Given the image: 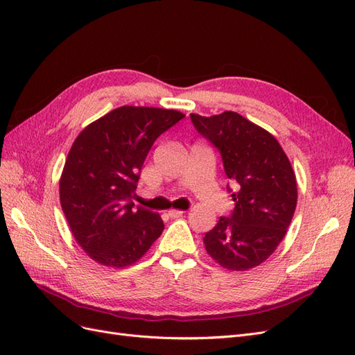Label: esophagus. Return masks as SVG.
Listing matches in <instances>:
<instances>
[{"label": "esophagus", "mask_w": 355, "mask_h": 355, "mask_svg": "<svg viewBox=\"0 0 355 355\" xmlns=\"http://www.w3.org/2000/svg\"><path fill=\"white\" fill-rule=\"evenodd\" d=\"M182 214H183V211H180V209H170V211L167 212V216H168L170 218H179Z\"/></svg>", "instance_id": "esophagus-1"}]
</instances>
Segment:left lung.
<instances>
[{"label":"left lung","instance_id":"left-lung-1","mask_svg":"<svg viewBox=\"0 0 355 355\" xmlns=\"http://www.w3.org/2000/svg\"><path fill=\"white\" fill-rule=\"evenodd\" d=\"M191 121L218 150L236 204L205 233V249L232 271L258 266L284 239L294 216L297 183L290 160L271 134L236 112L209 118L192 113Z\"/></svg>","mask_w":355,"mask_h":355}]
</instances>
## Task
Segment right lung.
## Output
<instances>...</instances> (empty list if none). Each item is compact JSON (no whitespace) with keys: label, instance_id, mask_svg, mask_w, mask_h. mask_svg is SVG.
Returning <instances> with one entry per match:
<instances>
[{"label":"right lung","instance_id":"1","mask_svg":"<svg viewBox=\"0 0 355 355\" xmlns=\"http://www.w3.org/2000/svg\"><path fill=\"white\" fill-rule=\"evenodd\" d=\"M183 116L122 106L76 138L60 182L61 207L77 243L96 262L128 266L163 233L160 216L135 207L132 196L154 141Z\"/></svg>","mask_w":355,"mask_h":355}]
</instances>
